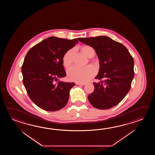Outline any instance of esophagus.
I'll list each match as a JSON object with an SVG mask.
<instances>
[{
	"label": "esophagus",
	"instance_id": "34e87169",
	"mask_svg": "<svg viewBox=\"0 0 155 155\" xmlns=\"http://www.w3.org/2000/svg\"><path fill=\"white\" fill-rule=\"evenodd\" d=\"M76 84L78 85H85V83H81V82H76Z\"/></svg>",
	"mask_w": 155,
	"mask_h": 155
}]
</instances>
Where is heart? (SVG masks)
I'll return each instance as SVG.
<instances>
[{"instance_id": "1", "label": "heart", "mask_w": 155, "mask_h": 155, "mask_svg": "<svg viewBox=\"0 0 155 155\" xmlns=\"http://www.w3.org/2000/svg\"><path fill=\"white\" fill-rule=\"evenodd\" d=\"M82 53L89 58H92L95 55V50L91 46L85 45L82 48ZM74 50H68L63 56V65L65 67L70 66L73 63ZM96 69L92 66H86L85 68H79L73 66L67 70L68 79L73 81L86 82L91 79L96 74Z\"/></svg>"}]
</instances>
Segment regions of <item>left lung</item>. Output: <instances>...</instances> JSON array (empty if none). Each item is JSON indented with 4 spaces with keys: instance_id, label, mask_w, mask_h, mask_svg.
Listing matches in <instances>:
<instances>
[{
    "instance_id": "left-lung-1",
    "label": "left lung",
    "mask_w": 155,
    "mask_h": 155,
    "mask_svg": "<svg viewBox=\"0 0 155 155\" xmlns=\"http://www.w3.org/2000/svg\"><path fill=\"white\" fill-rule=\"evenodd\" d=\"M81 42L91 46L99 58L100 69L94 82V91L89 102L100 110L111 109L121 102L129 92L134 77V61L122 44L106 36L80 38Z\"/></svg>"
}]
</instances>
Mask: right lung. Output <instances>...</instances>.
<instances>
[{"instance_id": "obj_1", "label": "right lung", "mask_w": 155, "mask_h": 155, "mask_svg": "<svg viewBox=\"0 0 155 155\" xmlns=\"http://www.w3.org/2000/svg\"><path fill=\"white\" fill-rule=\"evenodd\" d=\"M79 43L78 39L51 36L33 46L21 67L24 85L30 99L40 109L55 111L65 107L74 82L59 81L66 76L64 55Z\"/></svg>"}]
</instances>
